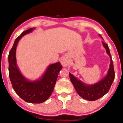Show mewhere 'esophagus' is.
I'll list each match as a JSON object with an SVG mask.
<instances>
[{"label": "esophagus", "instance_id": "esophagus-1", "mask_svg": "<svg viewBox=\"0 0 123 123\" xmlns=\"http://www.w3.org/2000/svg\"><path fill=\"white\" fill-rule=\"evenodd\" d=\"M61 63L63 67H67L69 63L68 59L66 57H62V58L61 59Z\"/></svg>", "mask_w": 123, "mask_h": 123}]
</instances>
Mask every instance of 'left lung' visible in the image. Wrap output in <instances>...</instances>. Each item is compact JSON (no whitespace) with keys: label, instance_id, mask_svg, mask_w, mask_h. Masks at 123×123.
Returning <instances> with one entry per match:
<instances>
[{"label":"left lung","instance_id":"8db88e82","mask_svg":"<svg viewBox=\"0 0 123 123\" xmlns=\"http://www.w3.org/2000/svg\"><path fill=\"white\" fill-rule=\"evenodd\" d=\"M100 36L102 37L100 35ZM102 43L105 49H106V53L110 56V59H111L110 68L108 71L107 74L104 79L93 85H88L81 81V80H79L77 78L69 73V76L71 81L73 83L79 96L86 100H90V101L98 99L104 96L105 94L107 93L115 78L113 62H112L109 47L108 44L104 43V42H102Z\"/></svg>","mask_w":123,"mask_h":123}]
</instances>
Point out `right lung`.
Returning a JSON list of instances; mask_svg holds the SVG:
<instances>
[{
    "instance_id": "1",
    "label": "right lung",
    "mask_w": 123,
    "mask_h": 123,
    "mask_svg": "<svg viewBox=\"0 0 123 123\" xmlns=\"http://www.w3.org/2000/svg\"><path fill=\"white\" fill-rule=\"evenodd\" d=\"M34 29L31 28L25 31L15 40L8 55L9 76L13 90L22 99L32 104H40L48 99L52 93L58 74L62 67L59 62L50 64L42 77L34 81H30L21 73L17 65V46L19 40Z\"/></svg>"
}]
</instances>
